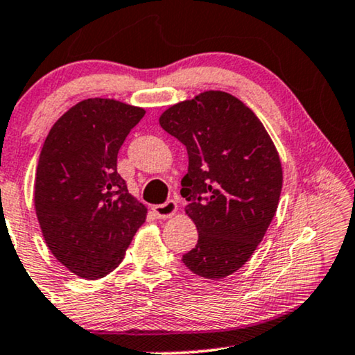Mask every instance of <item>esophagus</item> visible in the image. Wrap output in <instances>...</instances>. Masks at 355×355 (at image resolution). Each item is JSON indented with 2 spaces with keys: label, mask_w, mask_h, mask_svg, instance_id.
Returning <instances> with one entry per match:
<instances>
[{
  "label": "esophagus",
  "mask_w": 355,
  "mask_h": 355,
  "mask_svg": "<svg viewBox=\"0 0 355 355\" xmlns=\"http://www.w3.org/2000/svg\"><path fill=\"white\" fill-rule=\"evenodd\" d=\"M153 211H154V214H156L159 218H168V217L175 216L177 202L172 201V199H168L167 202L157 204V206H154Z\"/></svg>",
  "instance_id": "obj_1"
}]
</instances>
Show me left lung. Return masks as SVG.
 I'll return each mask as SVG.
<instances>
[{
  "instance_id": "obj_1",
  "label": "left lung",
  "mask_w": 355,
  "mask_h": 355,
  "mask_svg": "<svg viewBox=\"0 0 355 355\" xmlns=\"http://www.w3.org/2000/svg\"><path fill=\"white\" fill-rule=\"evenodd\" d=\"M159 123L188 151L180 193L199 236L182 261L207 279L232 275L252 256L277 212L283 171L275 144L256 114L225 92L173 104Z\"/></svg>"
}]
</instances>
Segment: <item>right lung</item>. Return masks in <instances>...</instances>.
Returning a JSON list of instances; mask_svg holds the SVG:
<instances>
[{
	"label": "right lung",
	"mask_w": 355,
	"mask_h": 355,
	"mask_svg": "<svg viewBox=\"0 0 355 355\" xmlns=\"http://www.w3.org/2000/svg\"><path fill=\"white\" fill-rule=\"evenodd\" d=\"M144 109L89 98L49 130L35 177V211L53 256L76 275L119 267L148 209L117 173V154Z\"/></svg>",
	"instance_id": "obj_1"
}]
</instances>
